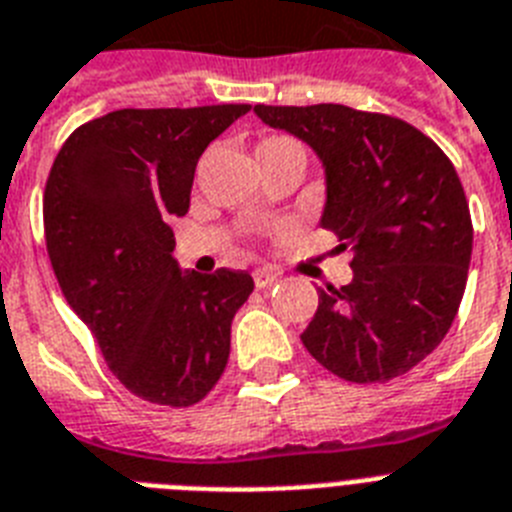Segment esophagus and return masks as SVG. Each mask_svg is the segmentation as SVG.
I'll return each instance as SVG.
<instances>
[{"instance_id": "1", "label": "esophagus", "mask_w": 512, "mask_h": 512, "mask_svg": "<svg viewBox=\"0 0 512 512\" xmlns=\"http://www.w3.org/2000/svg\"><path fill=\"white\" fill-rule=\"evenodd\" d=\"M253 282H256V287H259V290H266V287L277 285V282H280V277H277L274 272H269V269H256V272H253Z\"/></svg>"}]
</instances>
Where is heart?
Returning a JSON list of instances; mask_svg holds the SVG:
<instances>
[{
	"instance_id": "1",
	"label": "heart",
	"mask_w": 512,
	"mask_h": 512,
	"mask_svg": "<svg viewBox=\"0 0 512 512\" xmlns=\"http://www.w3.org/2000/svg\"><path fill=\"white\" fill-rule=\"evenodd\" d=\"M280 151H301V143L295 141L293 135H266V138H261L259 146H256V159L259 156H266V154H280Z\"/></svg>"
}]
</instances>
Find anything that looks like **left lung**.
I'll list each match as a JSON object with an SVG mask.
<instances>
[{
    "instance_id": "obj_1",
    "label": "left lung",
    "mask_w": 512,
    "mask_h": 512,
    "mask_svg": "<svg viewBox=\"0 0 512 512\" xmlns=\"http://www.w3.org/2000/svg\"><path fill=\"white\" fill-rule=\"evenodd\" d=\"M253 112L319 154L322 227L353 253V282L319 287L306 350L345 382L411 371L445 340L466 290L474 225L453 162L392 114L342 104Z\"/></svg>"
}]
</instances>
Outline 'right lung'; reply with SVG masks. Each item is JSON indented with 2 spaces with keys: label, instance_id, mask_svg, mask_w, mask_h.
<instances>
[{
  "label": "right lung",
  "instance_id": "obj_1",
  "mask_svg": "<svg viewBox=\"0 0 512 512\" xmlns=\"http://www.w3.org/2000/svg\"><path fill=\"white\" fill-rule=\"evenodd\" d=\"M251 104L117 109L70 133L44 188L46 253L109 371L154 405L204 400L230 358L248 272H180L172 217L201 154Z\"/></svg>",
  "mask_w": 512,
  "mask_h": 512
}]
</instances>
